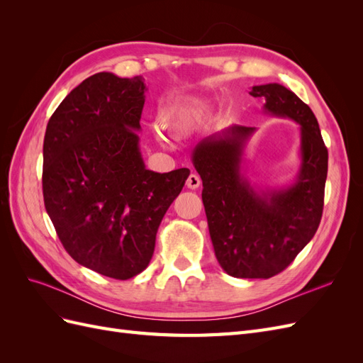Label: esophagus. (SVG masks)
Instances as JSON below:
<instances>
[{
    "mask_svg": "<svg viewBox=\"0 0 363 363\" xmlns=\"http://www.w3.org/2000/svg\"><path fill=\"white\" fill-rule=\"evenodd\" d=\"M200 183H201V179L196 174H191L188 180H186V186H188L189 189H196L200 186Z\"/></svg>",
    "mask_w": 363,
    "mask_h": 363,
    "instance_id": "1",
    "label": "esophagus"
}]
</instances>
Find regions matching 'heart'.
Returning a JSON list of instances; mask_svg holds the SVG:
<instances>
[{
    "label": "heart",
    "instance_id": "heart-1",
    "mask_svg": "<svg viewBox=\"0 0 363 363\" xmlns=\"http://www.w3.org/2000/svg\"><path fill=\"white\" fill-rule=\"evenodd\" d=\"M203 103H172L164 106L157 115L159 128L172 138L188 135L206 116Z\"/></svg>",
    "mask_w": 363,
    "mask_h": 363
}]
</instances>
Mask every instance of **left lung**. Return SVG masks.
<instances>
[{
    "mask_svg": "<svg viewBox=\"0 0 363 363\" xmlns=\"http://www.w3.org/2000/svg\"><path fill=\"white\" fill-rule=\"evenodd\" d=\"M263 111L300 125L301 164L280 189H257L242 172L244 150L256 127L230 125L201 139L192 163L203 180V204L215 256L238 279H269L311 242L324 207L328 152L318 121L292 91L279 83L252 86Z\"/></svg>",
    "mask_w": 363,
    "mask_h": 363,
    "instance_id": "1",
    "label": "left lung"
}]
</instances>
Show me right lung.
I'll return each instance as SVG.
<instances>
[{
    "label": "right lung",
    "mask_w": 363,
    "mask_h": 363,
    "mask_svg": "<svg viewBox=\"0 0 363 363\" xmlns=\"http://www.w3.org/2000/svg\"><path fill=\"white\" fill-rule=\"evenodd\" d=\"M145 91L140 75H91L56 108L43 139V203L62 245L116 280L148 267L157 228L191 174L145 168L138 135Z\"/></svg>",
    "instance_id": "add662e5"
}]
</instances>
